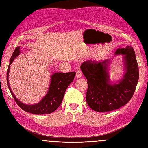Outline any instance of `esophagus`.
Segmentation results:
<instances>
[{"mask_svg":"<svg viewBox=\"0 0 148 148\" xmlns=\"http://www.w3.org/2000/svg\"><path fill=\"white\" fill-rule=\"evenodd\" d=\"M82 77V71L79 70H78L77 71V73H76V77H77V78H80Z\"/></svg>","mask_w":148,"mask_h":148,"instance_id":"esophagus-1","label":"esophagus"}]
</instances>
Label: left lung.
Masks as SVG:
<instances>
[{
	"label": "left lung",
	"mask_w": 148,
	"mask_h": 148,
	"mask_svg": "<svg viewBox=\"0 0 148 148\" xmlns=\"http://www.w3.org/2000/svg\"><path fill=\"white\" fill-rule=\"evenodd\" d=\"M115 54L124 55L125 70L123 79L118 84H110L107 72L109 60L85 61L81 69L87 79L86 100L96 112H106L118 109L132 99L139 79V68L135 53L132 46L118 49Z\"/></svg>",
	"instance_id": "obj_1"
}]
</instances>
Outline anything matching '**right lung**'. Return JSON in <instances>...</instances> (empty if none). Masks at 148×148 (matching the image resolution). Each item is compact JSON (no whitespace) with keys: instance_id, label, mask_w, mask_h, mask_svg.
<instances>
[{"instance_id":"1","label":"right lung","mask_w":148,"mask_h":148,"mask_svg":"<svg viewBox=\"0 0 148 148\" xmlns=\"http://www.w3.org/2000/svg\"><path fill=\"white\" fill-rule=\"evenodd\" d=\"M20 47H17L11 57L9 65L7 71V83L8 89L11 92L13 99H15L16 104L18 105L21 109L28 112L42 115L46 114H51L53 112L59 107L62 100L66 89L69 84L73 81L76 73L74 71L68 73H55L51 76V82L50 86L48 89L46 95L39 103L34 105H26L18 100L15 95H13L11 88H10L9 82H8V73L10 71V65L20 54Z\"/></svg>"}]
</instances>
